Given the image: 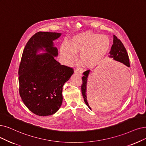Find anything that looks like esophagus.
Masks as SVG:
<instances>
[{
  "mask_svg": "<svg viewBox=\"0 0 146 146\" xmlns=\"http://www.w3.org/2000/svg\"><path fill=\"white\" fill-rule=\"evenodd\" d=\"M74 73L75 74H78V75H80V76H81V75H82V72H81V71H79V70H78V69H75V71H74Z\"/></svg>",
  "mask_w": 146,
  "mask_h": 146,
  "instance_id": "obj_1",
  "label": "esophagus"
}]
</instances>
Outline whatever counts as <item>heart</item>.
Returning a JSON list of instances; mask_svg holds the SVG:
<instances>
[{
	"instance_id": "1",
	"label": "heart",
	"mask_w": 146,
	"mask_h": 146,
	"mask_svg": "<svg viewBox=\"0 0 146 146\" xmlns=\"http://www.w3.org/2000/svg\"><path fill=\"white\" fill-rule=\"evenodd\" d=\"M110 45L107 36L87 31L75 35L68 44H63L60 48V54L67 62L74 60L75 55L80 54L81 65L94 68L102 62Z\"/></svg>"
}]
</instances>
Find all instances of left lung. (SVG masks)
Returning a JSON list of instances; mask_svg holds the SVG:
<instances>
[{
	"instance_id": "1",
	"label": "left lung",
	"mask_w": 146,
	"mask_h": 146,
	"mask_svg": "<svg viewBox=\"0 0 146 146\" xmlns=\"http://www.w3.org/2000/svg\"><path fill=\"white\" fill-rule=\"evenodd\" d=\"M110 54V57L113 58L115 60H117L123 63L124 65H126L128 67L130 66L129 59L126 50L121 40L115 35H114L113 44L111 46V48ZM89 72L90 70H87V71H86L83 72L84 76L82 77L83 83L81 84V92H82L83 97L84 98V101L86 104L87 105V106L91 110V108L89 106V104L88 102H87L88 101H87V98H88V97H87V95L86 93L87 77H88Z\"/></svg>"
}]
</instances>
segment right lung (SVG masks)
Here are the masks:
<instances>
[{"mask_svg":"<svg viewBox=\"0 0 146 146\" xmlns=\"http://www.w3.org/2000/svg\"><path fill=\"white\" fill-rule=\"evenodd\" d=\"M60 33L39 32L30 38L23 50L19 69V93L23 102L33 113L40 116L54 114L60 107L62 89L74 73L71 67L54 59L58 54L54 40ZM46 54L38 55L39 49Z\"/></svg>","mask_w":146,"mask_h":146,"instance_id":"right-lung-1","label":"right lung"}]
</instances>
